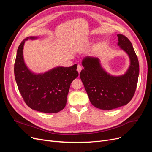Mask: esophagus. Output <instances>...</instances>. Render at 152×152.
<instances>
[{"label":"esophagus","mask_w":152,"mask_h":152,"mask_svg":"<svg viewBox=\"0 0 152 152\" xmlns=\"http://www.w3.org/2000/svg\"><path fill=\"white\" fill-rule=\"evenodd\" d=\"M82 66L80 65H78V66H77V71H78V72L80 73L81 72V70H82Z\"/></svg>","instance_id":"34e87169"}]
</instances>
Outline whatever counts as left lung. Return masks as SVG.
<instances>
[{
	"instance_id": "8db88e82",
	"label": "left lung",
	"mask_w": 152,
	"mask_h": 152,
	"mask_svg": "<svg viewBox=\"0 0 152 152\" xmlns=\"http://www.w3.org/2000/svg\"><path fill=\"white\" fill-rule=\"evenodd\" d=\"M118 45L125 51L130 65L124 75L114 76L102 68L98 58L86 56L82 61L84 69L80 77L95 107L110 110L127 104L134 94L139 76V62L130 40L118 34Z\"/></svg>"
}]
</instances>
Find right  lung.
<instances>
[{
  "mask_svg": "<svg viewBox=\"0 0 152 152\" xmlns=\"http://www.w3.org/2000/svg\"><path fill=\"white\" fill-rule=\"evenodd\" d=\"M37 38L28 37L18 48L14 68L16 82L25 102L30 108L43 113H57L65 107L70 84L79 75L77 65L55 67L38 74L32 72L25 63L23 46L25 41Z\"/></svg>",
  "mask_w": 152,
  "mask_h": 152,
  "instance_id": "obj_1",
  "label": "right lung"
}]
</instances>
